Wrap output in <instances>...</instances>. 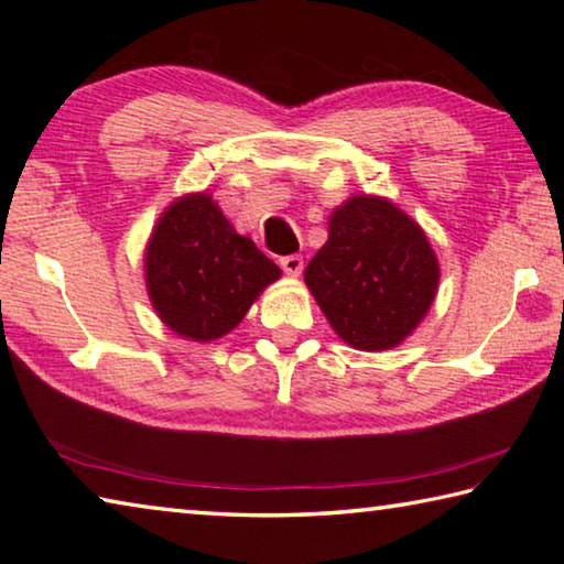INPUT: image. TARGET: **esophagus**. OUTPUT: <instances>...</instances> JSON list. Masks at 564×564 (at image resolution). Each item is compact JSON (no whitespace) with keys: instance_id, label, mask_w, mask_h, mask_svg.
Here are the masks:
<instances>
[{"instance_id":"34e87169","label":"esophagus","mask_w":564,"mask_h":564,"mask_svg":"<svg viewBox=\"0 0 564 564\" xmlns=\"http://www.w3.org/2000/svg\"><path fill=\"white\" fill-rule=\"evenodd\" d=\"M281 269L289 273V275H293V279H299V275L303 273V256H283L281 259Z\"/></svg>"}]
</instances>
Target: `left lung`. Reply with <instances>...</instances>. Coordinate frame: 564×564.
Masks as SVG:
<instances>
[{"instance_id":"obj_1","label":"left lung","mask_w":564,"mask_h":564,"mask_svg":"<svg viewBox=\"0 0 564 564\" xmlns=\"http://www.w3.org/2000/svg\"><path fill=\"white\" fill-rule=\"evenodd\" d=\"M303 281L343 343L378 352L427 316L441 263L415 218L386 196L356 194L333 208Z\"/></svg>"}]
</instances>
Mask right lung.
<instances>
[{"mask_svg": "<svg viewBox=\"0 0 564 564\" xmlns=\"http://www.w3.org/2000/svg\"><path fill=\"white\" fill-rule=\"evenodd\" d=\"M279 279V265L236 231L206 191L171 202L147 241L149 301L171 333L194 343L231 333Z\"/></svg>", "mask_w": 564, "mask_h": 564, "instance_id": "right-lung-1", "label": "right lung"}]
</instances>
